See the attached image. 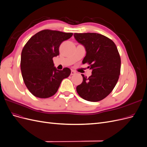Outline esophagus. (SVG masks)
<instances>
[{
    "mask_svg": "<svg viewBox=\"0 0 147 147\" xmlns=\"http://www.w3.org/2000/svg\"><path fill=\"white\" fill-rule=\"evenodd\" d=\"M75 73H76V72H75L74 70H72V71H71V74H70V75H75Z\"/></svg>",
    "mask_w": 147,
    "mask_h": 147,
    "instance_id": "1",
    "label": "esophagus"
}]
</instances>
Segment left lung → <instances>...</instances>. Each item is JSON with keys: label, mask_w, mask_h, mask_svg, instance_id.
Segmentation results:
<instances>
[{"label": "left lung", "mask_w": 147, "mask_h": 147, "mask_svg": "<svg viewBox=\"0 0 147 147\" xmlns=\"http://www.w3.org/2000/svg\"><path fill=\"white\" fill-rule=\"evenodd\" d=\"M74 37L86 48L83 64L92 69L90 77L82 75L77 93L88 101H100L113 91L118 80L121 58L117 47L112 40L97 33H75Z\"/></svg>", "instance_id": "1"}]
</instances>
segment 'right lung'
Segmentation results:
<instances>
[{
    "label": "right lung",
    "instance_id": "add662e5",
    "mask_svg": "<svg viewBox=\"0 0 147 147\" xmlns=\"http://www.w3.org/2000/svg\"><path fill=\"white\" fill-rule=\"evenodd\" d=\"M73 33L45 29L40 31L26 43L21 52V70L24 84L32 94L39 98L55 95L61 82L67 78L71 70L55 68L53 58L59 55L61 43Z\"/></svg>",
    "mask_w": 147,
    "mask_h": 147
}]
</instances>
